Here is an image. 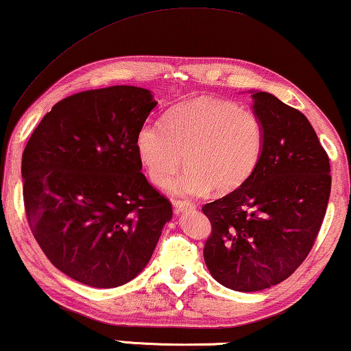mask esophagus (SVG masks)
<instances>
[{
  "label": "esophagus",
  "mask_w": 351,
  "mask_h": 351,
  "mask_svg": "<svg viewBox=\"0 0 351 351\" xmlns=\"http://www.w3.org/2000/svg\"><path fill=\"white\" fill-rule=\"evenodd\" d=\"M173 208H175L176 214H181V213L191 211V209H193L195 206L191 205V203H187V202H173Z\"/></svg>",
  "instance_id": "34e87169"
}]
</instances>
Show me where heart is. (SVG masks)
Returning a JSON list of instances; mask_svg holds the SVG:
<instances>
[{
  "label": "heart",
  "instance_id": "b5f03b06",
  "mask_svg": "<svg viewBox=\"0 0 351 351\" xmlns=\"http://www.w3.org/2000/svg\"><path fill=\"white\" fill-rule=\"evenodd\" d=\"M265 130L257 114L238 104L200 97L175 107L165 124L145 123L135 149L154 184L165 186L188 153L191 167L169 184L173 197L213 191L228 193L254 173L263 153Z\"/></svg>",
  "mask_w": 351,
  "mask_h": 351
}]
</instances>
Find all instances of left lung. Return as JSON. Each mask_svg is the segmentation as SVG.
Segmentation results:
<instances>
[{"instance_id":"1","label":"left lung","mask_w":351,"mask_h":351,"mask_svg":"<svg viewBox=\"0 0 351 351\" xmlns=\"http://www.w3.org/2000/svg\"><path fill=\"white\" fill-rule=\"evenodd\" d=\"M249 93L265 130L263 153L243 186L202 208L213 226L206 268L243 293L295 273L315 243L331 193L328 154L309 119L274 94Z\"/></svg>"}]
</instances>
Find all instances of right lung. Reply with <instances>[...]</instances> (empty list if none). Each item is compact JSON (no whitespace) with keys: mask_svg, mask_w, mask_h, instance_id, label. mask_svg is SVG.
Listing matches in <instances>:
<instances>
[{"mask_svg":"<svg viewBox=\"0 0 351 351\" xmlns=\"http://www.w3.org/2000/svg\"><path fill=\"white\" fill-rule=\"evenodd\" d=\"M158 106L138 86L62 99L22 156L36 241L61 273L96 289L128 284L149 263L171 205L142 173L135 137Z\"/></svg>","mask_w":351,"mask_h":351,"instance_id":"1","label":"right lung"}]
</instances>
